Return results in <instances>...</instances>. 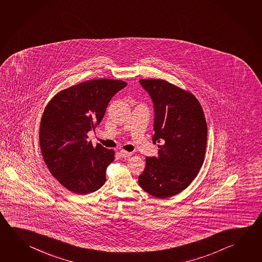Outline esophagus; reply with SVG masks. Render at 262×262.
<instances>
[{
  "mask_svg": "<svg viewBox=\"0 0 262 262\" xmlns=\"http://www.w3.org/2000/svg\"><path fill=\"white\" fill-rule=\"evenodd\" d=\"M133 155V152H130V151H124V150H121L120 151V156L121 157H123V158H127V157H129V156Z\"/></svg>",
  "mask_w": 262,
  "mask_h": 262,
  "instance_id": "esophagus-1",
  "label": "esophagus"
}]
</instances>
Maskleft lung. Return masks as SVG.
<instances>
[{"label": "left lung", "mask_w": 262, "mask_h": 262, "mask_svg": "<svg viewBox=\"0 0 262 262\" xmlns=\"http://www.w3.org/2000/svg\"><path fill=\"white\" fill-rule=\"evenodd\" d=\"M155 105L154 143L159 156L146 157L139 177L141 188L154 197L166 199L188 188L203 164L207 123L192 93L162 79H141Z\"/></svg>", "instance_id": "8db88e82"}]
</instances>
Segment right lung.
<instances>
[{
  "label": "right lung",
  "mask_w": 262,
  "mask_h": 262,
  "mask_svg": "<svg viewBox=\"0 0 262 262\" xmlns=\"http://www.w3.org/2000/svg\"><path fill=\"white\" fill-rule=\"evenodd\" d=\"M127 83L90 80L57 93L47 104L39 125V146L51 174L70 191L84 195L106 182V170L115 151L97 143L88 133L97 128L111 98Z\"/></svg>",
  "instance_id": "1"
}]
</instances>
